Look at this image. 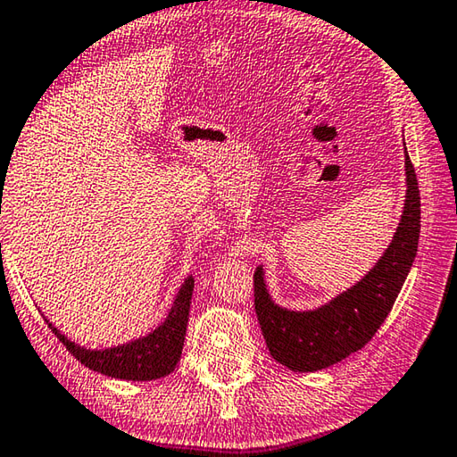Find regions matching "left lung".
Listing matches in <instances>:
<instances>
[{"label": "left lung", "instance_id": "8db88e82", "mask_svg": "<svg viewBox=\"0 0 457 457\" xmlns=\"http://www.w3.org/2000/svg\"><path fill=\"white\" fill-rule=\"evenodd\" d=\"M407 193L399 228L370 272L330 303L314 311H288L268 294L262 266L253 272V304L272 359L298 373L337 365L362 349L395 304L413 266L421 229V201L417 175L405 151Z\"/></svg>", "mask_w": 457, "mask_h": 457}]
</instances>
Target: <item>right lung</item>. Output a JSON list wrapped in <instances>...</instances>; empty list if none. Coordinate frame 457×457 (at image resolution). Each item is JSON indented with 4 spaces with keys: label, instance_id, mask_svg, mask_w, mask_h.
<instances>
[{
    "label": "right lung",
    "instance_id": "right-lung-1",
    "mask_svg": "<svg viewBox=\"0 0 457 457\" xmlns=\"http://www.w3.org/2000/svg\"><path fill=\"white\" fill-rule=\"evenodd\" d=\"M193 294V278H185L179 292H177L175 303L169 311L167 319L146 337L130 340L127 345L111 346L103 351H90L84 346L72 343L71 338L48 322L54 335L60 338V343L79 359L84 367H88L96 373L106 377L122 378V381H153L171 373L181 359L185 330H187L189 306Z\"/></svg>",
    "mask_w": 457,
    "mask_h": 457
}]
</instances>
